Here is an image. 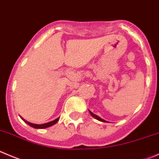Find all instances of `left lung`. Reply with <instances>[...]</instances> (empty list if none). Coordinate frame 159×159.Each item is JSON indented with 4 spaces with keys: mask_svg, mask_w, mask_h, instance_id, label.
Masks as SVG:
<instances>
[{
    "mask_svg": "<svg viewBox=\"0 0 159 159\" xmlns=\"http://www.w3.org/2000/svg\"><path fill=\"white\" fill-rule=\"evenodd\" d=\"M89 112H90V114L92 116L94 117V118H95V119H96V120H98L102 121V122H106V120H102V118H100L99 116H96V115H95V114H94L93 112H91V111H89Z\"/></svg>",
    "mask_w": 159,
    "mask_h": 159,
    "instance_id": "obj_1",
    "label": "left lung"
}]
</instances>
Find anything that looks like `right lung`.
<instances>
[{"label":"right lung","instance_id":"add662e5","mask_svg":"<svg viewBox=\"0 0 159 159\" xmlns=\"http://www.w3.org/2000/svg\"><path fill=\"white\" fill-rule=\"evenodd\" d=\"M22 119V118H21ZM23 120L25 121V122L27 124H29V126H31L32 127H33V128H36V129H43V128H47V127H51V126L54 125L55 124H57V123L58 122V120H59V118L56 119V120H54L53 121H51V122H49L47 123V124H31V123L28 122V121L25 120L24 119H22Z\"/></svg>","mask_w":159,"mask_h":159}]
</instances>
